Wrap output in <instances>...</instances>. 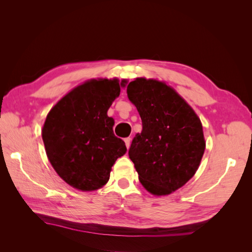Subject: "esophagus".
Returning a JSON list of instances; mask_svg holds the SVG:
<instances>
[{"label":"esophagus","mask_w":252,"mask_h":252,"mask_svg":"<svg viewBox=\"0 0 252 252\" xmlns=\"http://www.w3.org/2000/svg\"><path fill=\"white\" fill-rule=\"evenodd\" d=\"M124 141H125V144H126V147H127V149L130 148V145H131V139H130V138H126Z\"/></svg>","instance_id":"34e87169"}]
</instances>
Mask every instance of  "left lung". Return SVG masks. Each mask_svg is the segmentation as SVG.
Listing matches in <instances>:
<instances>
[{
	"label": "left lung",
	"mask_w": 252,
	"mask_h": 252,
	"mask_svg": "<svg viewBox=\"0 0 252 252\" xmlns=\"http://www.w3.org/2000/svg\"><path fill=\"white\" fill-rule=\"evenodd\" d=\"M127 96L143 124L129 158L148 192L168 195L184 186L200 167L206 147L202 122L165 82L136 78L127 86Z\"/></svg>",
	"instance_id": "1"
}]
</instances>
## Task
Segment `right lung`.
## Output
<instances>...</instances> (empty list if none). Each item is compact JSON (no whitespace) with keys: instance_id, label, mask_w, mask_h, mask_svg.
Wrapping results in <instances>:
<instances>
[{"instance_id":"obj_1","label":"right lung","mask_w":252,"mask_h":252,"mask_svg":"<svg viewBox=\"0 0 252 252\" xmlns=\"http://www.w3.org/2000/svg\"><path fill=\"white\" fill-rule=\"evenodd\" d=\"M127 80L91 79L71 89L48 112L42 128L45 150L59 177L81 191L108 182L111 167L127 151L107 116Z\"/></svg>"}]
</instances>
